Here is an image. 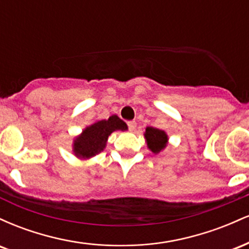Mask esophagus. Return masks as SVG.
Here are the masks:
<instances>
[{
	"instance_id": "34e87169",
	"label": "esophagus",
	"mask_w": 249,
	"mask_h": 249,
	"mask_svg": "<svg viewBox=\"0 0 249 249\" xmlns=\"http://www.w3.org/2000/svg\"><path fill=\"white\" fill-rule=\"evenodd\" d=\"M127 126H128V130L130 131H134L137 127V123L134 121H131V122H127Z\"/></svg>"
}]
</instances>
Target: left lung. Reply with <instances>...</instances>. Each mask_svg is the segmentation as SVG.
<instances>
[{"mask_svg": "<svg viewBox=\"0 0 249 249\" xmlns=\"http://www.w3.org/2000/svg\"><path fill=\"white\" fill-rule=\"evenodd\" d=\"M145 138H146L147 147L153 153H159L161 150L166 147L167 134L159 128L148 126L145 131Z\"/></svg>", "mask_w": 249, "mask_h": 249, "instance_id": "obj_1", "label": "left lung"}]
</instances>
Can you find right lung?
Here are the masks:
<instances>
[{"mask_svg": "<svg viewBox=\"0 0 249 249\" xmlns=\"http://www.w3.org/2000/svg\"><path fill=\"white\" fill-rule=\"evenodd\" d=\"M117 130H127V125L117 116H111L107 121L96 122L75 139L73 152L79 158H91L101 153L107 145L108 136Z\"/></svg>", "mask_w": 249, "mask_h": 249, "instance_id": "1", "label": "right lung"}]
</instances>
